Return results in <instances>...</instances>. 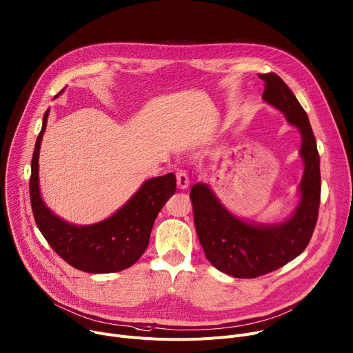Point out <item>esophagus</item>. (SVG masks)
Instances as JSON below:
<instances>
[{"instance_id":"1","label":"esophagus","mask_w":353,"mask_h":353,"mask_svg":"<svg viewBox=\"0 0 353 353\" xmlns=\"http://www.w3.org/2000/svg\"><path fill=\"white\" fill-rule=\"evenodd\" d=\"M176 180H177V187L180 190H185L188 185H190V180H188V176L185 172L180 170L177 174H176Z\"/></svg>"}]
</instances>
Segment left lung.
<instances>
[{
	"label": "left lung",
	"instance_id": "obj_1",
	"mask_svg": "<svg viewBox=\"0 0 353 353\" xmlns=\"http://www.w3.org/2000/svg\"><path fill=\"white\" fill-rule=\"evenodd\" d=\"M263 100L279 110L301 137L299 154L303 176L297 187L299 204L283 221L259 223L232 214L207 183H196L190 191L194 223L207 260L221 272L234 278H257L272 272L307 247L316 228L320 194V157L307 117L289 86L274 72L263 74Z\"/></svg>",
	"mask_w": 353,
	"mask_h": 353
}]
</instances>
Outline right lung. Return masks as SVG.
Masks as SVG:
<instances>
[{
  "instance_id": "add662e5",
  "label": "right lung",
  "mask_w": 353,
  "mask_h": 353,
  "mask_svg": "<svg viewBox=\"0 0 353 353\" xmlns=\"http://www.w3.org/2000/svg\"><path fill=\"white\" fill-rule=\"evenodd\" d=\"M64 89L54 96L57 99ZM50 109L43 116L36 139L29 181L30 203L36 225L56 253L77 270L90 274H110L135 264L149 244L155 219L176 191V176L148 179L112 216L92 225H75L50 210L39 185V155Z\"/></svg>"
}]
</instances>
